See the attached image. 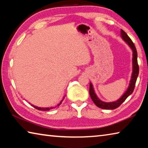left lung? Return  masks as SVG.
Wrapping results in <instances>:
<instances>
[{"mask_svg":"<svg viewBox=\"0 0 148 148\" xmlns=\"http://www.w3.org/2000/svg\"><path fill=\"white\" fill-rule=\"evenodd\" d=\"M121 37L122 39L128 44V46L131 47L132 51V73L131 75V79L130 80L129 86L127 88V91L125 92V93L122 95L121 97L117 101L114 102H106L104 101H102L100 100L98 97L97 96L96 93L94 91L93 86L91 83L89 84V94L90 97L93 101L94 103L97 107L101 108L102 109L105 110H114L118 108L120 105H121L123 102L128 97L129 95H131L132 92L134 91L135 84H136V79L138 76L139 73V66L138 64V61H137V51L135 47L134 44L131 39L128 36V35L126 34L124 31L121 30Z\"/></svg>","mask_w":148,"mask_h":148,"instance_id":"1","label":"left lung"}]
</instances>
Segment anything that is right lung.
I'll list each match as a JSON object with an SVG mask.
<instances>
[{"instance_id": "1", "label": "right lung", "mask_w": 148, "mask_h": 148, "mask_svg": "<svg viewBox=\"0 0 148 148\" xmlns=\"http://www.w3.org/2000/svg\"><path fill=\"white\" fill-rule=\"evenodd\" d=\"M64 97H63V99H62V101L60 102V103H59L58 104H57V106H54V107H50V108H41V107H38V106H34V105H32V106H33L34 108H36V109H37V110H42V111H47V110H51V109H54V108H57V107H59L60 105L61 104V103H62V102L63 101V100H64Z\"/></svg>"}]
</instances>
